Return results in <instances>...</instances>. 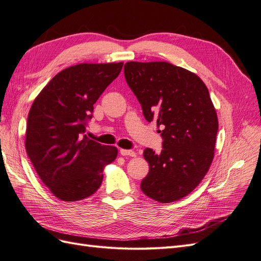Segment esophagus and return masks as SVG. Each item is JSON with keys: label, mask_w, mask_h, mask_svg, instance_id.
Listing matches in <instances>:
<instances>
[{"label": "esophagus", "mask_w": 261, "mask_h": 261, "mask_svg": "<svg viewBox=\"0 0 261 261\" xmlns=\"http://www.w3.org/2000/svg\"><path fill=\"white\" fill-rule=\"evenodd\" d=\"M120 153L122 155H129V156H136V152L133 151V150H126V149H121Z\"/></svg>", "instance_id": "1"}]
</instances>
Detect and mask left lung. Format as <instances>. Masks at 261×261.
I'll use <instances>...</instances> for the list:
<instances>
[{
    "mask_svg": "<svg viewBox=\"0 0 261 261\" xmlns=\"http://www.w3.org/2000/svg\"><path fill=\"white\" fill-rule=\"evenodd\" d=\"M124 74L146 120L163 126L162 151H144L149 173L141 191L162 203L184 198L215 158L219 122L207 86L191 70L168 62H127Z\"/></svg>",
    "mask_w": 261,
    "mask_h": 261,
    "instance_id": "8db88e82",
    "label": "left lung"
}]
</instances>
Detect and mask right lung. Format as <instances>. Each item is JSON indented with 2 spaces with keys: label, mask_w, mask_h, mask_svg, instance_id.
I'll return each instance as SVG.
<instances>
[{
  "label": "right lung",
  "mask_w": 261,
  "mask_h": 261,
  "mask_svg": "<svg viewBox=\"0 0 261 261\" xmlns=\"http://www.w3.org/2000/svg\"><path fill=\"white\" fill-rule=\"evenodd\" d=\"M120 63H81L55 75L30 108L25 147L37 174L63 201L98 191L117 148L83 135L93 105L121 73Z\"/></svg>",
  "instance_id": "obj_1"
}]
</instances>
